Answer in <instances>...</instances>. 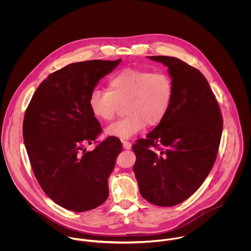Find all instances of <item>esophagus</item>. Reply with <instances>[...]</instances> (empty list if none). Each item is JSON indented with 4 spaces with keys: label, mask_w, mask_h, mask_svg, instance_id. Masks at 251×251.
Segmentation results:
<instances>
[{
    "label": "esophagus",
    "mask_w": 251,
    "mask_h": 251,
    "mask_svg": "<svg viewBox=\"0 0 251 251\" xmlns=\"http://www.w3.org/2000/svg\"><path fill=\"white\" fill-rule=\"evenodd\" d=\"M122 143H123V147H124L126 150H129V149L131 148V143H130V142H128V141H125V140H123V141H122Z\"/></svg>",
    "instance_id": "34e87169"
}]
</instances>
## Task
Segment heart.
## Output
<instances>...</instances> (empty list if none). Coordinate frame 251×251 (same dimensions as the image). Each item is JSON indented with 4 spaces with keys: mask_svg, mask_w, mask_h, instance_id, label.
I'll use <instances>...</instances> for the list:
<instances>
[{
    "mask_svg": "<svg viewBox=\"0 0 251 251\" xmlns=\"http://www.w3.org/2000/svg\"><path fill=\"white\" fill-rule=\"evenodd\" d=\"M172 98L173 83L166 73L126 69L109 78L107 90L94 89L89 105L97 118L111 122L125 104L126 116L109 126L106 134L128 139L142 131L147 124H160Z\"/></svg>",
    "mask_w": 251,
    "mask_h": 251,
    "instance_id": "obj_1",
    "label": "heart"
}]
</instances>
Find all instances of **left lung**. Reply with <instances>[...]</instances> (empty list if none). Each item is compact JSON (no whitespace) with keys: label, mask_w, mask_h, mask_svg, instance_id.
<instances>
[{"label":"left lung","mask_w":251,"mask_h":251,"mask_svg":"<svg viewBox=\"0 0 251 251\" xmlns=\"http://www.w3.org/2000/svg\"><path fill=\"white\" fill-rule=\"evenodd\" d=\"M168 68L171 106L146 139L132 146L133 172L144 199L172 207L190 197L215 164L223 120L205 76L178 58L151 56Z\"/></svg>","instance_id":"1"}]
</instances>
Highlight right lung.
Segmentation results:
<instances>
[{
	"instance_id": "1",
	"label": "right lung",
	"mask_w": 251,
	"mask_h": 251,
	"mask_svg": "<svg viewBox=\"0 0 251 251\" xmlns=\"http://www.w3.org/2000/svg\"><path fill=\"white\" fill-rule=\"evenodd\" d=\"M121 61L74 63L51 73L25 112L23 138L36 179L51 200L72 212L96 209L107 199L122 143L109 136L92 151L84 147L101 133L91 93Z\"/></svg>"
}]
</instances>
